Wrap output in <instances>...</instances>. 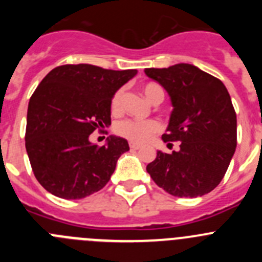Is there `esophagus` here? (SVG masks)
Returning a JSON list of instances; mask_svg holds the SVG:
<instances>
[{
  "label": "esophagus",
  "instance_id": "34e87169",
  "mask_svg": "<svg viewBox=\"0 0 262 262\" xmlns=\"http://www.w3.org/2000/svg\"><path fill=\"white\" fill-rule=\"evenodd\" d=\"M129 148H131V149H134V151H136V149H140V148H142V145L135 144V143H129Z\"/></svg>",
  "mask_w": 262,
  "mask_h": 262
}]
</instances>
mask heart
Wrapping results in <instances>:
<instances>
[{
  "instance_id": "obj_1",
  "label": "heart",
  "mask_w": 262,
  "mask_h": 262,
  "mask_svg": "<svg viewBox=\"0 0 262 262\" xmlns=\"http://www.w3.org/2000/svg\"><path fill=\"white\" fill-rule=\"evenodd\" d=\"M145 98L149 102L155 103L159 98L164 97L163 89L157 84H145L142 88ZM123 98L124 92L122 89L118 90L111 99V111L114 114H119L123 108ZM160 129V124L156 120H135V119H126L120 120L115 124V131L118 135L128 139L129 142L134 143H145L152 138L154 134H156Z\"/></svg>"
}]
</instances>
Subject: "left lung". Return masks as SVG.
Segmentation results:
<instances>
[{
	"label": "left lung",
	"mask_w": 262,
	"mask_h": 262,
	"mask_svg": "<svg viewBox=\"0 0 262 262\" xmlns=\"http://www.w3.org/2000/svg\"><path fill=\"white\" fill-rule=\"evenodd\" d=\"M170 97L173 110L164 142H181L180 151H157L147 172L174 196L195 198L214 190L236 149V113L221 80L193 64L147 68Z\"/></svg>",
	"instance_id": "left-lung-1"
}]
</instances>
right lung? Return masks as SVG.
Here are the masks:
<instances>
[{
	"mask_svg": "<svg viewBox=\"0 0 262 262\" xmlns=\"http://www.w3.org/2000/svg\"><path fill=\"white\" fill-rule=\"evenodd\" d=\"M136 73L68 64L41 80L30 98L25 139L32 172L46 190L81 200L107 184L128 143L110 135L98 147L89 136L111 123V99Z\"/></svg>",
	"mask_w": 262,
	"mask_h": 262,
	"instance_id": "1",
	"label": "right lung"
}]
</instances>
